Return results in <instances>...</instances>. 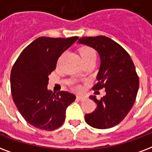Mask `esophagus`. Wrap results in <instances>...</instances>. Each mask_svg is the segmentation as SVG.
<instances>
[{
  "label": "esophagus",
  "mask_w": 152,
  "mask_h": 152,
  "mask_svg": "<svg viewBox=\"0 0 152 152\" xmlns=\"http://www.w3.org/2000/svg\"><path fill=\"white\" fill-rule=\"evenodd\" d=\"M76 99H78V100H80V101H83V100H84L86 98L84 96H76Z\"/></svg>",
  "instance_id": "obj_1"
}]
</instances>
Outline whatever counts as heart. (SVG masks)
I'll return each mask as SVG.
<instances>
[{
    "label": "heart",
    "instance_id": "b5f03b06",
    "mask_svg": "<svg viewBox=\"0 0 152 152\" xmlns=\"http://www.w3.org/2000/svg\"><path fill=\"white\" fill-rule=\"evenodd\" d=\"M80 53L81 58H82L83 61H86V60L90 59V58L96 57L95 51L92 48H89V47H83V48H81L80 50ZM76 88L79 90L80 88L79 86H76Z\"/></svg>",
    "mask_w": 152,
    "mask_h": 152
}]
</instances>
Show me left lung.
<instances>
[{"label":"left lung","mask_w":152,"mask_h":152,"mask_svg":"<svg viewBox=\"0 0 152 152\" xmlns=\"http://www.w3.org/2000/svg\"><path fill=\"white\" fill-rule=\"evenodd\" d=\"M78 41L99 53L98 82L92 88H105L106 91L100 99L95 96L89 97L96 104V108L85 115L84 120L91 127L98 129L115 127L130 112L137 96L140 81L134 63L122 46L107 37H85Z\"/></svg>","instance_id":"left-lung-1"}]
</instances>
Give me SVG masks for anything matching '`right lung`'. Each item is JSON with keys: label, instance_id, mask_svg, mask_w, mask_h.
<instances>
[{"label": "right lung", "instance_id": "right-lung-1", "mask_svg": "<svg viewBox=\"0 0 152 152\" xmlns=\"http://www.w3.org/2000/svg\"><path fill=\"white\" fill-rule=\"evenodd\" d=\"M78 38H37L22 51L12 66V99L23 118L33 127L53 131L64 122L66 108L76 96L68 91L56 94L48 90V75L56 69L58 58Z\"/></svg>", "mask_w": 152, "mask_h": 152}]
</instances>
